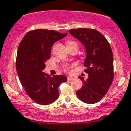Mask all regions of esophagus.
Returning a JSON list of instances; mask_svg holds the SVG:
<instances>
[{
	"mask_svg": "<svg viewBox=\"0 0 131 131\" xmlns=\"http://www.w3.org/2000/svg\"><path fill=\"white\" fill-rule=\"evenodd\" d=\"M73 79H74V78L71 77H68V80H69V81H71V80H73Z\"/></svg>",
	"mask_w": 131,
	"mask_h": 131,
	"instance_id": "obj_1",
	"label": "esophagus"
}]
</instances>
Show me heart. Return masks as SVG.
<instances>
[{"mask_svg": "<svg viewBox=\"0 0 131 131\" xmlns=\"http://www.w3.org/2000/svg\"><path fill=\"white\" fill-rule=\"evenodd\" d=\"M71 44H77V43H75V41H69L68 42L67 45H71ZM72 67H73V66H68V65H66V66H64V70L66 71H70Z\"/></svg>", "mask_w": 131, "mask_h": 131, "instance_id": "heart-1", "label": "heart"}]
</instances>
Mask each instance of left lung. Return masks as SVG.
<instances>
[{"mask_svg":"<svg viewBox=\"0 0 131 131\" xmlns=\"http://www.w3.org/2000/svg\"><path fill=\"white\" fill-rule=\"evenodd\" d=\"M69 33L84 46L86 57L84 66L88 74L77 92L80 101L88 104L97 103L106 95L114 79L113 54L107 39L99 31L90 28L71 29Z\"/></svg>","mask_w":131,"mask_h":131,"instance_id":"obj_1","label":"left lung"}]
</instances>
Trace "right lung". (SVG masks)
Instances as JSON below:
<instances>
[{"mask_svg":"<svg viewBox=\"0 0 131 131\" xmlns=\"http://www.w3.org/2000/svg\"><path fill=\"white\" fill-rule=\"evenodd\" d=\"M67 35L53 30L36 29L27 32L19 43L16 58L19 80L27 95L39 105L54 102L59 96L58 86L67 81L66 76L51 77L43 72L53 44Z\"/></svg>","mask_w":131,"mask_h":131,"instance_id":"obj_1","label":"right lung"}]
</instances>
